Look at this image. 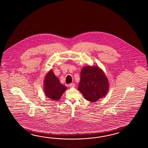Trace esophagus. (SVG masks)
<instances>
[{
    "mask_svg": "<svg viewBox=\"0 0 148 148\" xmlns=\"http://www.w3.org/2000/svg\"><path fill=\"white\" fill-rule=\"evenodd\" d=\"M75 87V84H70L69 85L70 88H74Z\"/></svg>",
    "mask_w": 148,
    "mask_h": 148,
    "instance_id": "1",
    "label": "esophagus"
}]
</instances>
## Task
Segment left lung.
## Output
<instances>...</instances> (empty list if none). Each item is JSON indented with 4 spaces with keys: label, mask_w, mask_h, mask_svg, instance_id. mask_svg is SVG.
I'll use <instances>...</instances> for the list:
<instances>
[{
    "label": "left lung",
    "mask_w": 148,
    "mask_h": 148,
    "mask_svg": "<svg viewBox=\"0 0 148 148\" xmlns=\"http://www.w3.org/2000/svg\"><path fill=\"white\" fill-rule=\"evenodd\" d=\"M78 89L85 99L96 102L103 98L109 90V82L103 70L98 66H86L80 73Z\"/></svg>",
    "instance_id": "1"
}]
</instances>
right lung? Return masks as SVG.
<instances>
[{"mask_svg": "<svg viewBox=\"0 0 148 148\" xmlns=\"http://www.w3.org/2000/svg\"><path fill=\"white\" fill-rule=\"evenodd\" d=\"M43 83L44 94L53 101H59L67 89V87L60 82L52 69L47 73Z\"/></svg>", "mask_w": 148, "mask_h": 148, "instance_id": "add662e5", "label": "right lung"}]
</instances>
